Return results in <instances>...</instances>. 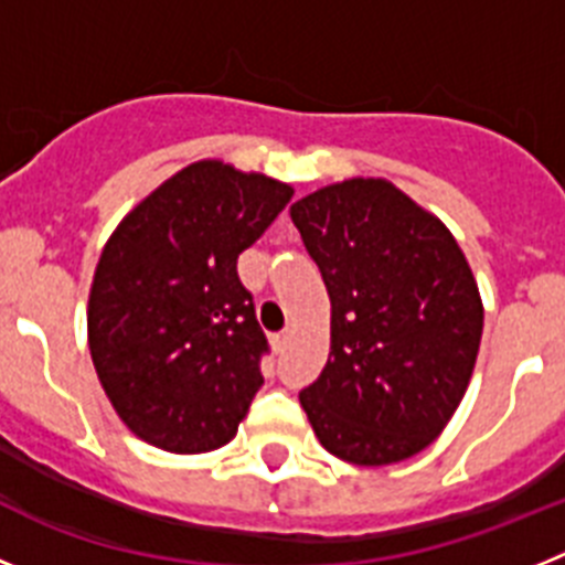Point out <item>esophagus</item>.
Returning a JSON list of instances; mask_svg holds the SVG:
<instances>
[{
	"mask_svg": "<svg viewBox=\"0 0 565 565\" xmlns=\"http://www.w3.org/2000/svg\"><path fill=\"white\" fill-rule=\"evenodd\" d=\"M286 344H288V331L274 333V337H271V348H274V351H282Z\"/></svg>",
	"mask_w": 565,
	"mask_h": 565,
	"instance_id": "1",
	"label": "esophagus"
}]
</instances>
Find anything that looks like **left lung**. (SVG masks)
<instances>
[{
	"instance_id": "left-lung-1",
	"label": "left lung",
	"mask_w": 565,
	"mask_h": 565,
	"mask_svg": "<svg viewBox=\"0 0 565 565\" xmlns=\"http://www.w3.org/2000/svg\"><path fill=\"white\" fill-rule=\"evenodd\" d=\"M291 221L331 297L328 364L299 393L319 444L359 467L413 458L458 411L481 348L458 239L384 178L317 189Z\"/></svg>"
}]
</instances>
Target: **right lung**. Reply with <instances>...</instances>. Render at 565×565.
<instances>
[{
	"instance_id": "right-lung-1",
	"label": "right lung",
	"mask_w": 565,
	"mask_h": 565,
	"mask_svg": "<svg viewBox=\"0 0 565 565\" xmlns=\"http://www.w3.org/2000/svg\"><path fill=\"white\" fill-rule=\"evenodd\" d=\"M291 194L206 158L109 234L89 286V356L118 418L158 450L198 456L237 436L268 351L237 257Z\"/></svg>"
}]
</instances>
